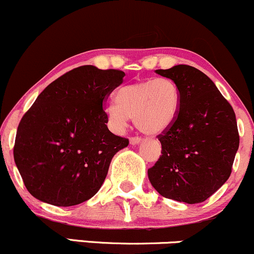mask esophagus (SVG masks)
<instances>
[{
  "instance_id": "1",
  "label": "esophagus",
  "mask_w": 254,
  "mask_h": 254,
  "mask_svg": "<svg viewBox=\"0 0 254 254\" xmlns=\"http://www.w3.org/2000/svg\"><path fill=\"white\" fill-rule=\"evenodd\" d=\"M141 142H142V139L139 138V137H131L130 138V144H132V145L139 144Z\"/></svg>"
}]
</instances>
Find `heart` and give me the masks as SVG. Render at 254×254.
<instances>
[{
	"instance_id": "1",
	"label": "heart",
	"mask_w": 254,
	"mask_h": 254,
	"mask_svg": "<svg viewBox=\"0 0 254 254\" xmlns=\"http://www.w3.org/2000/svg\"><path fill=\"white\" fill-rule=\"evenodd\" d=\"M116 105L106 110L111 127L123 131L133 119L135 127L147 135H157L176 122L180 109V89L168 77L150 78L122 86L115 94Z\"/></svg>"
}]
</instances>
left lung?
<instances>
[{
    "label": "left lung",
    "instance_id": "obj_1",
    "mask_svg": "<svg viewBox=\"0 0 254 254\" xmlns=\"http://www.w3.org/2000/svg\"><path fill=\"white\" fill-rule=\"evenodd\" d=\"M155 72L179 86L180 109L176 122L157 136L161 155L148 178L161 196L202 203L232 173L239 148L234 110L210 78L193 66L179 64Z\"/></svg>",
    "mask_w": 254,
    "mask_h": 254
}]
</instances>
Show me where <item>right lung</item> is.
I'll return each instance as SVG.
<instances>
[{"label": "right lung", "mask_w": 254, "mask_h": 254, "mask_svg": "<svg viewBox=\"0 0 254 254\" xmlns=\"http://www.w3.org/2000/svg\"><path fill=\"white\" fill-rule=\"evenodd\" d=\"M124 71L72 69L38 95L17 127L14 161L28 192L56 206L92 198L129 139L107 127L103 105Z\"/></svg>", "instance_id": "add662e5"}]
</instances>
